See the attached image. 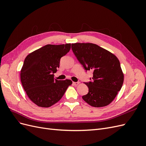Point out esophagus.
<instances>
[{"instance_id":"obj_1","label":"esophagus","mask_w":146,"mask_h":146,"mask_svg":"<svg viewBox=\"0 0 146 146\" xmlns=\"http://www.w3.org/2000/svg\"><path fill=\"white\" fill-rule=\"evenodd\" d=\"M79 84V82H73V85L75 86H77Z\"/></svg>"}]
</instances>
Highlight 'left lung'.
I'll return each mask as SVG.
<instances>
[{
  "label": "left lung",
  "mask_w": 146,
  "mask_h": 146,
  "mask_svg": "<svg viewBox=\"0 0 146 146\" xmlns=\"http://www.w3.org/2000/svg\"><path fill=\"white\" fill-rule=\"evenodd\" d=\"M72 50L84 69L93 72L92 82L85 83L89 91L82 96L83 99L94 107L109 105L121 90L123 82V74L118 58L92 43L72 44Z\"/></svg>",
  "instance_id": "left-lung-1"
}]
</instances>
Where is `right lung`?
<instances>
[{"instance_id": "right-lung-1", "label": "right lung", "mask_w": 146, "mask_h": 146, "mask_svg": "<svg viewBox=\"0 0 146 146\" xmlns=\"http://www.w3.org/2000/svg\"><path fill=\"white\" fill-rule=\"evenodd\" d=\"M70 49V44H47L29 54L21 70V80L29 99L38 107L48 108L63 96L72 82L58 80L54 74L60 61Z\"/></svg>"}]
</instances>
